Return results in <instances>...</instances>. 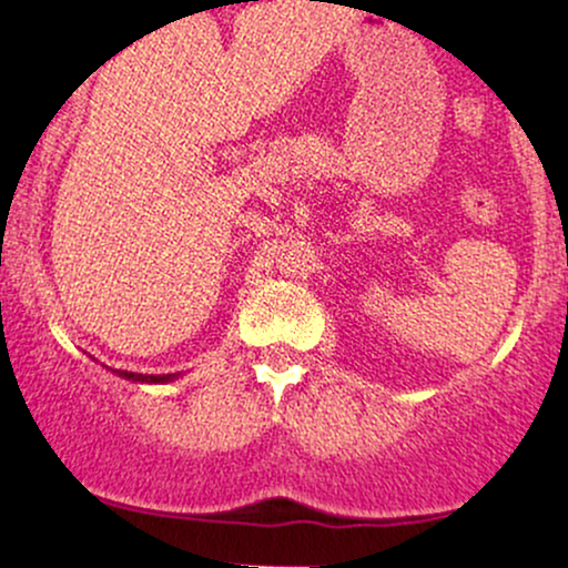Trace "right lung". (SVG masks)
<instances>
[{"label":"right lung","mask_w":568,"mask_h":568,"mask_svg":"<svg viewBox=\"0 0 568 568\" xmlns=\"http://www.w3.org/2000/svg\"><path fill=\"white\" fill-rule=\"evenodd\" d=\"M116 376H122V379H130V382H139V384H168V382H175L181 374H130V371H114Z\"/></svg>","instance_id":"1"}]
</instances>
